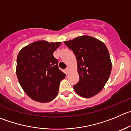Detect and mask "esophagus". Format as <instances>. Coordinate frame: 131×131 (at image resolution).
<instances>
[{"label":"esophagus","mask_w":131,"mask_h":131,"mask_svg":"<svg viewBox=\"0 0 131 131\" xmlns=\"http://www.w3.org/2000/svg\"><path fill=\"white\" fill-rule=\"evenodd\" d=\"M69 71H70V69H69V68H67L66 69V73H69Z\"/></svg>","instance_id":"obj_1"}]
</instances>
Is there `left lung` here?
Returning a JSON list of instances; mask_svg holds the SVG:
<instances>
[{
    "label": "left lung",
    "mask_w": 131,
    "mask_h": 131,
    "mask_svg": "<svg viewBox=\"0 0 131 131\" xmlns=\"http://www.w3.org/2000/svg\"><path fill=\"white\" fill-rule=\"evenodd\" d=\"M64 43L75 54L80 79L73 85L74 91L83 98L99 93L107 82L112 64L109 51L99 40L82 36Z\"/></svg>",
    "instance_id": "8db88e82"
}]
</instances>
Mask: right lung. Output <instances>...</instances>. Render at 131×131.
<instances>
[{
	"label": "right lung",
	"mask_w": 131,
	"mask_h": 131,
	"mask_svg": "<svg viewBox=\"0 0 131 131\" xmlns=\"http://www.w3.org/2000/svg\"><path fill=\"white\" fill-rule=\"evenodd\" d=\"M61 42L38 41L21 49L17 59V75L25 93L33 100L49 102L58 92L66 74L58 66L53 52Z\"/></svg>",
	"instance_id": "1"
}]
</instances>
